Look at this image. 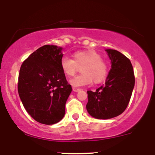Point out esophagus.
Masks as SVG:
<instances>
[{
    "mask_svg": "<svg viewBox=\"0 0 155 155\" xmlns=\"http://www.w3.org/2000/svg\"><path fill=\"white\" fill-rule=\"evenodd\" d=\"M80 90H81V89H79V88L73 87V91H74V92H79Z\"/></svg>",
    "mask_w": 155,
    "mask_h": 155,
    "instance_id": "34e87169",
    "label": "esophagus"
}]
</instances>
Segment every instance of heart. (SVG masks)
<instances>
[{"label": "heart", "mask_w": 155, "mask_h": 155, "mask_svg": "<svg viewBox=\"0 0 155 155\" xmlns=\"http://www.w3.org/2000/svg\"><path fill=\"white\" fill-rule=\"evenodd\" d=\"M81 66L82 74L71 80L72 86H86L93 81L95 83H100L108 74L107 64L102 60L101 55L94 50L76 51L74 54V60L66 56L60 60V68L67 76L75 75Z\"/></svg>", "instance_id": "1"}]
</instances>
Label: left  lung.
<instances>
[{"mask_svg":"<svg viewBox=\"0 0 155 155\" xmlns=\"http://www.w3.org/2000/svg\"><path fill=\"white\" fill-rule=\"evenodd\" d=\"M111 69L105 84L95 92L87 91L86 108L90 116L107 120L117 117L127 108L135 85L133 65L128 58L114 49H106Z\"/></svg>","mask_w":155,"mask_h":155,"instance_id":"left-lung-1","label":"left lung"}]
</instances>
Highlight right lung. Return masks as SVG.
<instances>
[{
	"mask_svg": "<svg viewBox=\"0 0 155 155\" xmlns=\"http://www.w3.org/2000/svg\"><path fill=\"white\" fill-rule=\"evenodd\" d=\"M63 48L44 45L23 62L18 92L28 113L37 122L54 124L63 118L65 103L72 91L60 68Z\"/></svg>",
	"mask_w": 155,
	"mask_h": 155,
	"instance_id": "add662e5",
	"label": "right lung"
}]
</instances>
